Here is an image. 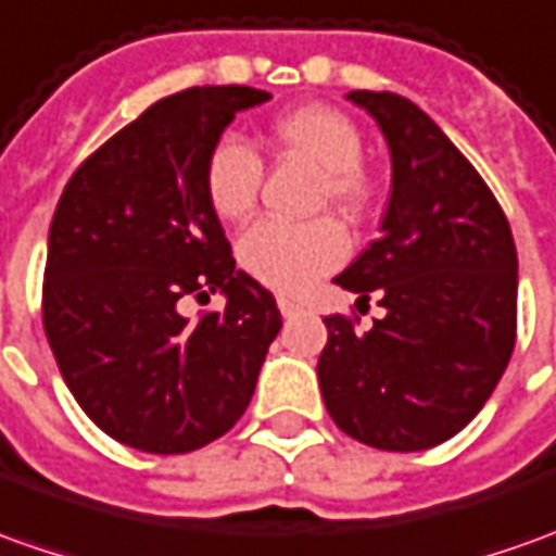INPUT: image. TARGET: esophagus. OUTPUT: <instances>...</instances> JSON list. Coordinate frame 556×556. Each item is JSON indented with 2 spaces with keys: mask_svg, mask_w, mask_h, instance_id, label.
I'll return each instance as SVG.
<instances>
[{
  "mask_svg": "<svg viewBox=\"0 0 556 556\" xmlns=\"http://www.w3.org/2000/svg\"><path fill=\"white\" fill-rule=\"evenodd\" d=\"M277 307L286 319H292V316H298V313L304 309V304H301V301H294V298H289V294H279Z\"/></svg>",
  "mask_w": 556,
  "mask_h": 556,
  "instance_id": "1",
  "label": "esophagus"
}]
</instances>
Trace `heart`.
Masks as SVG:
<instances>
[{"instance_id":"1","label":"heart","mask_w":556,"mask_h":556,"mask_svg":"<svg viewBox=\"0 0 556 556\" xmlns=\"http://www.w3.org/2000/svg\"><path fill=\"white\" fill-rule=\"evenodd\" d=\"M270 142L282 154H294L319 167V203H334L346 215H362L371 200V185L362 173V134L356 121L331 105H301L279 115L270 127ZM264 161L243 136L215 139L203 167L206 200L218 218L243 222L258 203ZM350 237L338 218L323 215L313 222H258L240 237L237 258L249 277L277 292H301L313 279L343 264Z\"/></svg>"}]
</instances>
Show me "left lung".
Segmentation results:
<instances>
[{
  "mask_svg": "<svg viewBox=\"0 0 556 556\" xmlns=\"http://www.w3.org/2000/svg\"><path fill=\"white\" fill-rule=\"evenodd\" d=\"M392 154L383 233L334 279L387 309L323 323L319 389L338 429L377 451H426L484 407L517 338V249L481 173L399 93L353 90Z\"/></svg>",
  "mask_w": 556,
  "mask_h": 556,
  "instance_id": "left-lung-1",
  "label": "left lung"
}]
</instances>
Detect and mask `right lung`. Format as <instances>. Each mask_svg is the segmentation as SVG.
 <instances>
[{"label":"right lung","mask_w":556,"mask_h":556,"mask_svg":"<svg viewBox=\"0 0 556 556\" xmlns=\"http://www.w3.org/2000/svg\"><path fill=\"white\" fill-rule=\"evenodd\" d=\"M264 100L247 85L164 97L85 157L60 194L41 323L75 402L127 447L173 456L225 435L282 328L274 294L233 270L203 188L215 139ZM215 288L226 309L188 324L178 304Z\"/></svg>","instance_id":"obj_1"}]
</instances>
